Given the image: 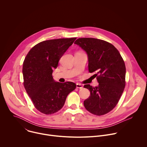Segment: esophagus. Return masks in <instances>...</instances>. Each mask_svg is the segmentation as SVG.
Returning a JSON list of instances; mask_svg holds the SVG:
<instances>
[{
    "mask_svg": "<svg viewBox=\"0 0 147 147\" xmlns=\"http://www.w3.org/2000/svg\"><path fill=\"white\" fill-rule=\"evenodd\" d=\"M76 87H77V88H83V86H82V85L81 84L77 83V84H76Z\"/></svg>",
    "mask_w": 147,
    "mask_h": 147,
    "instance_id": "1",
    "label": "esophagus"
}]
</instances>
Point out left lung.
<instances>
[{
    "instance_id": "8db88e82",
    "label": "left lung",
    "mask_w": 147,
    "mask_h": 147,
    "mask_svg": "<svg viewBox=\"0 0 147 147\" xmlns=\"http://www.w3.org/2000/svg\"><path fill=\"white\" fill-rule=\"evenodd\" d=\"M75 44L88 55V70L95 73L99 84H86L90 96L84 105L90 113L100 116L111 111L117 104L124 91L125 81L124 61L118 50L111 44L92 38L77 39Z\"/></svg>"
}]
</instances>
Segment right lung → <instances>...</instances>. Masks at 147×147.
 Returning <instances> with one entry per match:
<instances>
[{"label": "right lung", "instance_id": "add662e5", "mask_svg": "<svg viewBox=\"0 0 147 147\" xmlns=\"http://www.w3.org/2000/svg\"><path fill=\"white\" fill-rule=\"evenodd\" d=\"M76 38L44 40L35 45L27 55L23 66L24 86L35 108L51 115L64 106L69 94L74 90L73 82H56L53 69Z\"/></svg>", "mask_w": 147, "mask_h": 147}]
</instances>
